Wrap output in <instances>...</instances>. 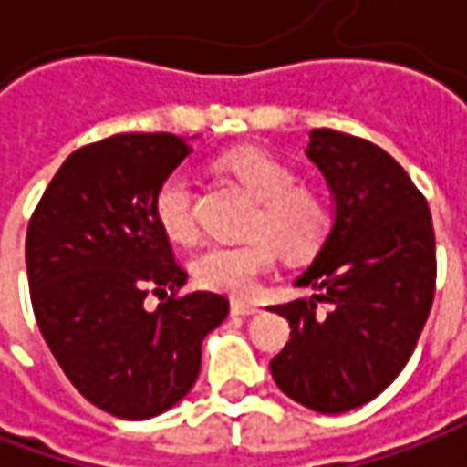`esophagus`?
I'll return each instance as SVG.
<instances>
[{"label": "esophagus", "mask_w": 467, "mask_h": 467, "mask_svg": "<svg viewBox=\"0 0 467 467\" xmlns=\"http://www.w3.org/2000/svg\"><path fill=\"white\" fill-rule=\"evenodd\" d=\"M261 310L255 302H245V299H233V315H255Z\"/></svg>", "instance_id": "obj_1"}]
</instances>
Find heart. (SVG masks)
<instances>
[{"instance_id": "heart-1", "label": "heart", "mask_w": 467, "mask_h": 467, "mask_svg": "<svg viewBox=\"0 0 467 467\" xmlns=\"http://www.w3.org/2000/svg\"><path fill=\"white\" fill-rule=\"evenodd\" d=\"M217 165L248 188L258 199V209L250 217L248 243L203 248L193 261V274L206 289L245 297L274 268L279 250L289 261H305L323 248L333 227V209L323 191L297 183L295 170L264 150L224 152ZM152 212L170 240L193 243L199 237L193 178L183 168L168 172L154 188Z\"/></svg>"}]
</instances>
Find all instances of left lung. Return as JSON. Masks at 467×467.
Instances as JSON below:
<instances>
[{
	"mask_svg": "<svg viewBox=\"0 0 467 467\" xmlns=\"http://www.w3.org/2000/svg\"><path fill=\"white\" fill-rule=\"evenodd\" d=\"M307 157L336 196V222L297 286L313 297L276 305L289 341L274 382L320 413L378 398L410 359L437 289L434 224L424 193L367 139L315 129Z\"/></svg>",
	"mask_w": 467,
	"mask_h": 467,
	"instance_id": "1",
	"label": "left lung"
}]
</instances>
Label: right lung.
I'll return each instance as SVG.
<instances>
[{
  "label": "right lung",
  "instance_id": "add662e5",
  "mask_svg": "<svg viewBox=\"0 0 467 467\" xmlns=\"http://www.w3.org/2000/svg\"><path fill=\"white\" fill-rule=\"evenodd\" d=\"M191 152L175 134L85 144L27 222L25 265L43 338L74 388L119 419L172 409L199 378L206 333L230 313L214 292L181 295L188 274L152 212L154 188ZM150 291L163 295L154 314L143 307Z\"/></svg>",
  "mask_w": 467,
  "mask_h": 467
}]
</instances>
